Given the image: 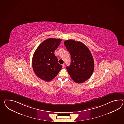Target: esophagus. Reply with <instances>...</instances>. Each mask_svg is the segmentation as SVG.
<instances>
[{"label":"esophagus","mask_w":124,"mask_h":124,"mask_svg":"<svg viewBox=\"0 0 124 124\" xmlns=\"http://www.w3.org/2000/svg\"><path fill=\"white\" fill-rule=\"evenodd\" d=\"M62 67H63V68H64L65 67V65H64V64H62Z\"/></svg>","instance_id":"34e87169"}]
</instances>
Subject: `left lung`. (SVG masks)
I'll list each match as a JSON object with an SVG mask.
<instances>
[{"label":"left lung","mask_w":124,"mask_h":124,"mask_svg":"<svg viewBox=\"0 0 124 124\" xmlns=\"http://www.w3.org/2000/svg\"><path fill=\"white\" fill-rule=\"evenodd\" d=\"M64 44L72 60L70 66H67V70L74 82L83 83L90 78L94 71V59L91 51L81 42L68 40Z\"/></svg>","instance_id":"left-lung-1"}]
</instances>
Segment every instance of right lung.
Segmentation results:
<instances>
[{
	"label": "right lung",
	"mask_w": 124,
	"mask_h": 124,
	"mask_svg": "<svg viewBox=\"0 0 124 124\" xmlns=\"http://www.w3.org/2000/svg\"><path fill=\"white\" fill-rule=\"evenodd\" d=\"M61 42V39L50 38L42 42L33 54L32 67L39 78L49 82L57 76L62 68L58 63L54 51Z\"/></svg>",
	"instance_id": "obj_1"
}]
</instances>
